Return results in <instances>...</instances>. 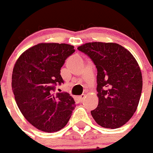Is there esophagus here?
<instances>
[{
  "instance_id": "34e87169",
  "label": "esophagus",
  "mask_w": 153,
  "mask_h": 153,
  "mask_svg": "<svg viewBox=\"0 0 153 153\" xmlns=\"http://www.w3.org/2000/svg\"><path fill=\"white\" fill-rule=\"evenodd\" d=\"M85 94H82L81 96L79 97V101H81V102L85 99Z\"/></svg>"
}]
</instances>
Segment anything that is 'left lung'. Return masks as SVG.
<instances>
[{"mask_svg":"<svg viewBox=\"0 0 153 153\" xmlns=\"http://www.w3.org/2000/svg\"><path fill=\"white\" fill-rule=\"evenodd\" d=\"M77 49L90 57L97 69L98 105L91 111L96 123L117 128L135 112L142 91V74L132 54L117 43L89 42Z\"/></svg>","mask_w":153,"mask_h":153,"instance_id":"left-lung-1","label":"left lung"}]
</instances>
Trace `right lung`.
Returning a JSON list of instances; mask_svg holds the SVG:
<instances>
[{"label":"right lung","mask_w":153,"mask_h":153,"mask_svg":"<svg viewBox=\"0 0 153 153\" xmlns=\"http://www.w3.org/2000/svg\"><path fill=\"white\" fill-rule=\"evenodd\" d=\"M74 48L68 44H38L25 51L13 68L12 88L18 107L41 131L64 128L76 106L69 94L53 93L55 86L64 82L60 70Z\"/></svg>","instance_id":"1"}]
</instances>
